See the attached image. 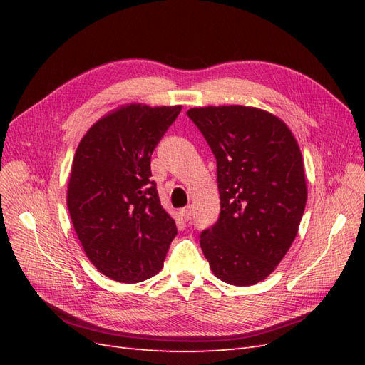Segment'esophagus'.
Listing matches in <instances>:
<instances>
[{"label": "esophagus", "mask_w": 365, "mask_h": 365, "mask_svg": "<svg viewBox=\"0 0 365 365\" xmlns=\"http://www.w3.org/2000/svg\"><path fill=\"white\" fill-rule=\"evenodd\" d=\"M180 216L185 220H190L192 219V207H184V208H181L180 210Z\"/></svg>", "instance_id": "esophagus-1"}]
</instances>
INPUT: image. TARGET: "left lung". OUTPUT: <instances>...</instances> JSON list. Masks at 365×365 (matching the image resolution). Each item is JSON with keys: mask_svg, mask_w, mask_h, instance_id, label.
I'll list each match as a JSON object with an SVG mask.
<instances>
[{"mask_svg": "<svg viewBox=\"0 0 365 365\" xmlns=\"http://www.w3.org/2000/svg\"><path fill=\"white\" fill-rule=\"evenodd\" d=\"M217 163L220 215L201 233L213 274L235 286L264 280L298 233L307 201L303 157L283 120L242 105L192 108Z\"/></svg>", "mask_w": 365, "mask_h": 365, "instance_id": "8db88e82", "label": "left lung"}]
</instances>
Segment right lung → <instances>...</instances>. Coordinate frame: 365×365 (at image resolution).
Segmentation results:
<instances>
[{"label":"right lung","mask_w":365,"mask_h":365,"mask_svg":"<svg viewBox=\"0 0 365 365\" xmlns=\"http://www.w3.org/2000/svg\"><path fill=\"white\" fill-rule=\"evenodd\" d=\"M182 106L123 105L88 129L74 153L67 207L86 257L138 283L163 268L176 225L150 180V155Z\"/></svg>","instance_id":"1"}]
</instances>
